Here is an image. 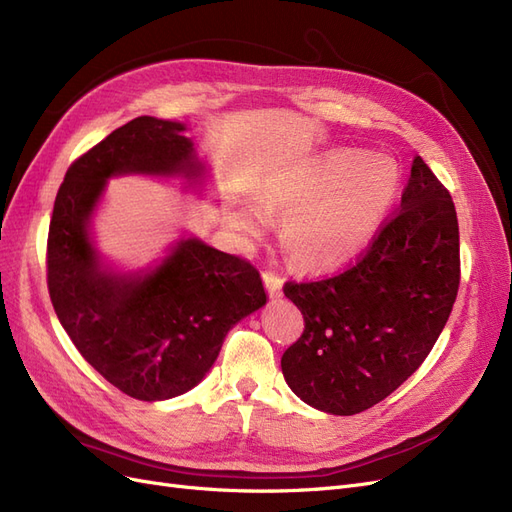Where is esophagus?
Listing matches in <instances>:
<instances>
[{"mask_svg":"<svg viewBox=\"0 0 512 512\" xmlns=\"http://www.w3.org/2000/svg\"><path fill=\"white\" fill-rule=\"evenodd\" d=\"M262 280H265V286L271 297H280V290H282L280 277H277L273 271H262Z\"/></svg>","mask_w":512,"mask_h":512,"instance_id":"esophagus-1","label":"esophagus"}]
</instances>
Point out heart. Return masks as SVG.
<instances>
[{
    "instance_id": "heart-1",
    "label": "heart",
    "mask_w": 512,
    "mask_h": 512,
    "mask_svg": "<svg viewBox=\"0 0 512 512\" xmlns=\"http://www.w3.org/2000/svg\"><path fill=\"white\" fill-rule=\"evenodd\" d=\"M401 185L399 166L382 153L337 149L299 177L262 194V205L288 213L284 241L305 265L337 267L365 252L391 213ZM267 215L245 205L239 222L258 232Z\"/></svg>"
}]
</instances>
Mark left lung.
Wrapping results in <instances>:
<instances>
[{
	"label": "left lung",
	"instance_id": "8db88e82",
	"mask_svg": "<svg viewBox=\"0 0 512 512\" xmlns=\"http://www.w3.org/2000/svg\"><path fill=\"white\" fill-rule=\"evenodd\" d=\"M459 277L455 203L418 156L399 209L354 265L284 284L305 322L282 356L288 386L305 404L339 416L380 404L438 342Z\"/></svg>",
	"mask_w": 512,
	"mask_h": 512
}]
</instances>
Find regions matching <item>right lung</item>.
<instances>
[{
	"label": "right lung",
	"mask_w": 512,
	"mask_h": 512,
	"mask_svg": "<svg viewBox=\"0 0 512 512\" xmlns=\"http://www.w3.org/2000/svg\"><path fill=\"white\" fill-rule=\"evenodd\" d=\"M185 126L136 117L76 158L59 185L46 239V284L83 359L121 393L168 399L205 378L226 333L267 303L250 260L181 241L145 277L100 269L87 222L106 179L126 173L194 177Z\"/></svg>",
	"instance_id": "right-lung-1"
}]
</instances>
